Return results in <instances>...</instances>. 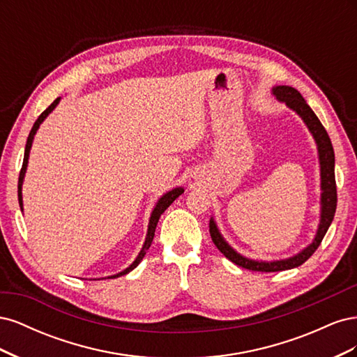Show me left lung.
<instances>
[{"label":"left lung","instance_id":"8db88e82","mask_svg":"<svg viewBox=\"0 0 357 357\" xmlns=\"http://www.w3.org/2000/svg\"><path fill=\"white\" fill-rule=\"evenodd\" d=\"M273 95L277 101L283 102L287 109L295 112L302 122L308 128L310 134L312 135L317 146L319 153V164H320V222L317 226V232L314 235V240L308 244L304 250L299 253L280 259V261H256V259L245 257L232 248L228 241L223 238L220 234L218 223L211 218L210 219V235L215 247L229 259L235 265L243 266L245 269H252V271H261V273H275V271H284V269L296 268L304 264L307 259L317 250L323 236L326 235L329 226L333 220L335 210H337V185H335V153L331 143V138L326 132V129L320 123L319 117L310 109L307 101L302 98V95L290 86H274Z\"/></svg>","mask_w":357,"mask_h":357}]
</instances>
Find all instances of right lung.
<instances>
[{
    "label": "right lung",
    "instance_id": "add662e5",
    "mask_svg": "<svg viewBox=\"0 0 357 357\" xmlns=\"http://www.w3.org/2000/svg\"><path fill=\"white\" fill-rule=\"evenodd\" d=\"M59 101H61V98H56L55 101H53L47 109L43 112L40 116H38V119L36 121V123H34V126H32V129H31V132H29V135H28V139H26V146H25V155H24V164H22V169H20V174H19V183H17V198H19V205H20V211H24V201H22V185H24V178H25V172H26V167H28V159H29V152H31V147H32V142H34V137H36V134H37V131H38V128H40V125L45 122V119L56 109V105L59 104ZM185 192V189L183 188H174L172 190H169V192H167V193H164V195H162L159 199H158V202H156V205H155V208H153V211H152V214H150V219H149V226H147V234H146V240H144V244H143V247H142V250H139V253H138V256L135 257V261L129 265L126 269H123V271H121V273H117V274H114V275H110L109 278H116V277H121V275H125V274H128V273H131L134 268H137L138 266V264L143 261V257H144V255H146V252L149 250V247H150V244H152V241H153V236H155V231H156V225H158V222H159V218H160V214L164 213L169 205L176 201V198H178L181 193Z\"/></svg>",
    "mask_w": 357,
    "mask_h": 357
}]
</instances>
